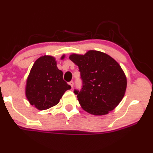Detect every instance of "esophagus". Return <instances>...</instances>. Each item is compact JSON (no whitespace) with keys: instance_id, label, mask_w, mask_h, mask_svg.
Masks as SVG:
<instances>
[{"instance_id":"1","label":"esophagus","mask_w":153,"mask_h":153,"mask_svg":"<svg viewBox=\"0 0 153 153\" xmlns=\"http://www.w3.org/2000/svg\"><path fill=\"white\" fill-rule=\"evenodd\" d=\"M69 84H70V85H71V86L72 87V88H73V85H74V82H73V81H71V82H69Z\"/></svg>"}]
</instances>
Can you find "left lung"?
Masks as SVG:
<instances>
[{
	"label": "left lung",
	"instance_id": "8db88e82",
	"mask_svg": "<svg viewBox=\"0 0 153 153\" xmlns=\"http://www.w3.org/2000/svg\"><path fill=\"white\" fill-rule=\"evenodd\" d=\"M70 59L80 73L82 88L74 89V94L82 108L94 115H104L113 110L127 88V78L120 65L108 54L94 50L84 55L73 54Z\"/></svg>",
	"mask_w": 153,
	"mask_h": 153
}]
</instances>
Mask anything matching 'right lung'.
I'll list each match as a JSON object with an SVG mask.
<instances>
[{
	"instance_id": "obj_1",
	"label": "right lung",
	"mask_w": 153,
	"mask_h": 153,
	"mask_svg": "<svg viewBox=\"0 0 153 153\" xmlns=\"http://www.w3.org/2000/svg\"><path fill=\"white\" fill-rule=\"evenodd\" d=\"M62 75L54 57L44 56L36 59L26 82V96L31 104L39 110L57 105L64 93L71 88Z\"/></svg>"
}]
</instances>
